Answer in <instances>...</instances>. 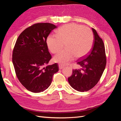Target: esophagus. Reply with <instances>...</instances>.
I'll use <instances>...</instances> for the list:
<instances>
[{
	"instance_id": "1",
	"label": "esophagus",
	"mask_w": 121,
	"mask_h": 121,
	"mask_svg": "<svg viewBox=\"0 0 121 121\" xmlns=\"http://www.w3.org/2000/svg\"><path fill=\"white\" fill-rule=\"evenodd\" d=\"M64 68H65V67L63 66V65H59V69H64Z\"/></svg>"
}]
</instances>
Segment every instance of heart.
I'll list each match as a JSON object with an SVG mask.
<instances>
[{
  "label": "heart",
  "mask_w": 121,
  "mask_h": 121,
  "mask_svg": "<svg viewBox=\"0 0 121 121\" xmlns=\"http://www.w3.org/2000/svg\"><path fill=\"white\" fill-rule=\"evenodd\" d=\"M93 34L88 27L76 24L64 25L56 31V35H49L46 43L49 50L56 53L65 44V49L53 57V61L65 65L74 59L84 56L92 48Z\"/></svg>",
  "instance_id": "b5f03b06"
}]
</instances>
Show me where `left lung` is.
<instances>
[{
  "mask_svg": "<svg viewBox=\"0 0 121 121\" xmlns=\"http://www.w3.org/2000/svg\"><path fill=\"white\" fill-rule=\"evenodd\" d=\"M94 41L92 48L77 64L82 67V70L73 69L72 75L68 78L70 85L80 92L92 89L99 81L107 64L105 47L102 39L92 28Z\"/></svg>",
  "mask_w": 121,
  "mask_h": 121,
  "instance_id": "obj_1",
  "label": "left lung"
}]
</instances>
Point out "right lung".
Returning <instances> with one entry per match:
<instances>
[{
  "label": "right lung",
  "mask_w": 121,
  "mask_h": 121,
  "mask_svg": "<svg viewBox=\"0 0 121 121\" xmlns=\"http://www.w3.org/2000/svg\"><path fill=\"white\" fill-rule=\"evenodd\" d=\"M56 28L51 23L34 24L21 33L14 45L12 60L16 76L32 92H43L48 88L54 74L59 69L57 63L44 67L52 57L46 39Z\"/></svg>",
  "instance_id": "right-lung-1"
}]
</instances>
